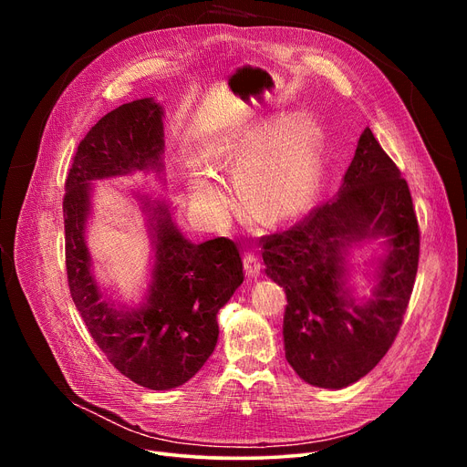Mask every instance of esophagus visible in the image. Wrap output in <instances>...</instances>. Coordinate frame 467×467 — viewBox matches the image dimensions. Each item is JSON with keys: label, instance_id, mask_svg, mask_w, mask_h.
<instances>
[{"label": "esophagus", "instance_id": "1", "mask_svg": "<svg viewBox=\"0 0 467 467\" xmlns=\"http://www.w3.org/2000/svg\"><path fill=\"white\" fill-rule=\"evenodd\" d=\"M244 271H246L248 278H255L261 273V259L254 254L244 255Z\"/></svg>", "mask_w": 467, "mask_h": 467}]
</instances>
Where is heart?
<instances>
[{
  "instance_id": "obj_1",
  "label": "heart",
  "mask_w": 467,
  "mask_h": 467,
  "mask_svg": "<svg viewBox=\"0 0 467 467\" xmlns=\"http://www.w3.org/2000/svg\"><path fill=\"white\" fill-rule=\"evenodd\" d=\"M208 168L234 171L242 199L265 221H280L301 210L317 176V130L305 117H293L268 136L261 129H231L215 136L204 151ZM191 196L221 212L227 194L215 180L192 171Z\"/></svg>"
}]
</instances>
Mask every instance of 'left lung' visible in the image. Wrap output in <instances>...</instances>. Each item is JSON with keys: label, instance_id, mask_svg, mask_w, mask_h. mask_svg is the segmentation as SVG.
<instances>
[{"label": "left lung", "instance_id": "8db88e82", "mask_svg": "<svg viewBox=\"0 0 467 467\" xmlns=\"http://www.w3.org/2000/svg\"><path fill=\"white\" fill-rule=\"evenodd\" d=\"M384 237L378 284L359 302L348 285L352 251ZM266 276L284 287L285 359L305 382L340 389L389 350L419 271L420 231L401 171L371 129L359 136L338 192L280 234L263 236Z\"/></svg>", "mask_w": 467, "mask_h": 467}]
</instances>
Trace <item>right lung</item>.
<instances>
[{
	"label": "right lung",
	"mask_w": 467,
	"mask_h": 467,
	"mask_svg": "<svg viewBox=\"0 0 467 467\" xmlns=\"http://www.w3.org/2000/svg\"><path fill=\"white\" fill-rule=\"evenodd\" d=\"M164 109L141 98L104 115L81 140L66 180V271L71 299L94 342L119 373L150 389H170L199 373L212 356L217 312L244 282L236 244L219 236L187 240L166 201L136 194L147 215L153 268L138 308L115 305L98 285L85 231L92 182L164 170ZM162 178V176H161Z\"/></svg>",
	"instance_id": "1"
}]
</instances>
